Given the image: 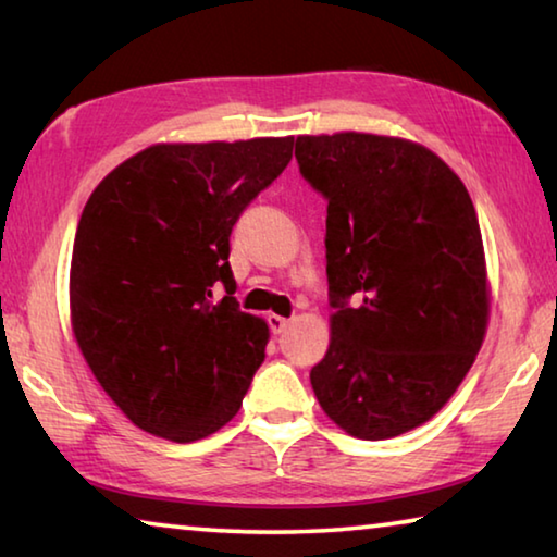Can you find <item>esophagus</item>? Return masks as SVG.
<instances>
[{
	"label": "esophagus",
	"mask_w": 557,
	"mask_h": 557,
	"mask_svg": "<svg viewBox=\"0 0 557 557\" xmlns=\"http://www.w3.org/2000/svg\"><path fill=\"white\" fill-rule=\"evenodd\" d=\"M268 324H270L272 334H282L289 326V320H287V317H280V314H268Z\"/></svg>",
	"instance_id": "esophagus-1"
}]
</instances>
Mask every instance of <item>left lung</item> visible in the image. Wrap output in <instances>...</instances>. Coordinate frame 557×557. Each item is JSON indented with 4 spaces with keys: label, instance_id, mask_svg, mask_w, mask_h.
Instances as JSON below:
<instances>
[{
    "label": "left lung",
    "instance_id": "1",
    "mask_svg": "<svg viewBox=\"0 0 557 557\" xmlns=\"http://www.w3.org/2000/svg\"><path fill=\"white\" fill-rule=\"evenodd\" d=\"M326 200L332 339L310 382L339 429L406 434L451 399L488 324L479 218L461 178L413 140L297 136Z\"/></svg>",
    "mask_w": 557,
    "mask_h": 557
}]
</instances>
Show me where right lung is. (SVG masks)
I'll use <instances>...</instances> for the list:
<instances>
[{"instance_id":"right-lung-1","label":"right lung","mask_w":557,"mask_h":557,"mask_svg":"<svg viewBox=\"0 0 557 557\" xmlns=\"http://www.w3.org/2000/svg\"><path fill=\"white\" fill-rule=\"evenodd\" d=\"M293 146V136L156 144L113 168L84 206L72 330L96 382L148 434L190 444L240 411L270 330L235 302L231 233ZM215 284L228 293L220 304Z\"/></svg>"}]
</instances>
